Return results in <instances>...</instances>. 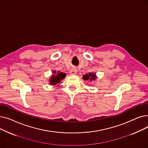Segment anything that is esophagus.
Segmentation results:
<instances>
[{
  "label": "esophagus",
  "mask_w": 148,
  "mask_h": 148,
  "mask_svg": "<svg viewBox=\"0 0 148 148\" xmlns=\"http://www.w3.org/2000/svg\"><path fill=\"white\" fill-rule=\"evenodd\" d=\"M77 73V69L75 68H73L71 69V71H70V73L71 74H75Z\"/></svg>",
  "instance_id": "obj_1"
}]
</instances>
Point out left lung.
Listing matches in <instances>:
<instances>
[{"mask_svg": "<svg viewBox=\"0 0 148 148\" xmlns=\"http://www.w3.org/2000/svg\"><path fill=\"white\" fill-rule=\"evenodd\" d=\"M83 79L84 80H90L92 81L93 80H95L96 79V75L95 74H93L91 73H89V74H85L83 75Z\"/></svg>", "mask_w": 148, "mask_h": 148, "instance_id": "left-lung-1", "label": "left lung"}]
</instances>
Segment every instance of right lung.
Returning <instances> with one entry per match:
<instances>
[{"mask_svg": "<svg viewBox=\"0 0 148 148\" xmlns=\"http://www.w3.org/2000/svg\"><path fill=\"white\" fill-rule=\"evenodd\" d=\"M54 74H56V71H53ZM66 76V74L64 73H58L55 75H53L51 77L50 84L56 85L60 82V80L64 79Z\"/></svg>", "mask_w": 148, "mask_h": 148, "instance_id": "1", "label": "right lung"}]
</instances>
